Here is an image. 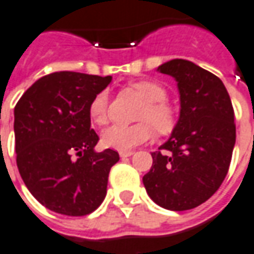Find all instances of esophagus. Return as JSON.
<instances>
[{
  "label": "esophagus",
  "instance_id": "obj_1",
  "mask_svg": "<svg viewBox=\"0 0 254 254\" xmlns=\"http://www.w3.org/2000/svg\"><path fill=\"white\" fill-rule=\"evenodd\" d=\"M133 155V151H120V157L121 158H127Z\"/></svg>",
  "mask_w": 254,
  "mask_h": 254
}]
</instances>
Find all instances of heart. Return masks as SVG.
<instances>
[{
	"label": "heart",
	"mask_w": 254,
	"mask_h": 254,
	"mask_svg": "<svg viewBox=\"0 0 254 254\" xmlns=\"http://www.w3.org/2000/svg\"><path fill=\"white\" fill-rule=\"evenodd\" d=\"M140 96L144 99V104L137 115L140 122L133 125H113L102 133L103 145L127 151L136 145L143 144L154 136V127L158 132L169 133L176 127L177 113L173 106L166 102L168 89L164 85L151 79H140L130 84ZM109 92L100 90L90 100L88 107L90 121L96 125H106L109 121Z\"/></svg>",
	"instance_id": "1"
}]
</instances>
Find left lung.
<instances>
[{"mask_svg": "<svg viewBox=\"0 0 254 254\" xmlns=\"http://www.w3.org/2000/svg\"><path fill=\"white\" fill-rule=\"evenodd\" d=\"M158 70L177 81L180 117L151 152L143 184L157 205L182 212L207 201L226 179L237 137L234 109L221 79L192 62L173 59Z\"/></svg>", "mask_w": 254, "mask_h": 254, "instance_id": "1", "label": "left lung"}]
</instances>
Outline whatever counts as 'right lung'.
Here are the masks:
<instances>
[{
    "instance_id": "obj_1",
    "label": "right lung",
    "mask_w": 254,
    "mask_h": 254,
    "mask_svg": "<svg viewBox=\"0 0 254 254\" xmlns=\"http://www.w3.org/2000/svg\"><path fill=\"white\" fill-rule=\"evenodd\" d=\"M111 77L59 71L35 81L15 107L16 164L41 205L65 216H86L107 194L118 152L95 151L90 100Z\"/></svg>"
}]
</instances>
